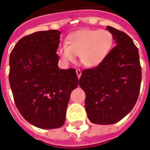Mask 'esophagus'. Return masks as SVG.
<instances>
[{
  "mask_svg": "<svg viewBox=\"0 0 150 150\" xmlns=\"http://www.w3.org/2000/svg\"><path fill=\"white\" fill-rule=\"evenodd\" d=\"M76 74H77L78 78L79 79L81 77V75H82V71L79 70V69H76Z\"/></svg>",
  "mask_w": 150,
  "mask_h": 150,
  "instance_id": "obj_1",
  "label": "esophagus"
}]
</instances>
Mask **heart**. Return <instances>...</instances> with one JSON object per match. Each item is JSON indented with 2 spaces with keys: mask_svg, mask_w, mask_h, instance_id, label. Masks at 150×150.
I'll list each match as a JSON object with an SVG mask.
<instances>
[{
  "mask_svg": "<svg viewBox=\"0 0 150 150\" xmlns=\"http://www.w3.org/2000/svg\"><path fill=\"white\" fill-rule=\"evenodd\" d=\"M67 45L60 46L57 54L64 63L80 61L86 67L96 68L108 56L114 43L112 34L106 29H82L67 36Z\"/></svg>",
  "mask_w": 150,
  "mask_h": 150,
  "instance_id": "obj_1",
  "label": "heart"
}]
</instances>
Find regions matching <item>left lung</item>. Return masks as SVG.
<instances>
[{
    "label": "left lung",
    "mask_w": 150,
    "mask_h": 150,
    "mask_svg": "<svg viewBox=\"0 0 150 150\" xmlns=\"http://www.w3.org/2000/svg\"><path fill=\"white\" fill-rule=\"evenodd\" d=\"M107 29L117 45L100 65L82 71L79 79L88 118L98 125L117 123L133 109L142 80L139 50L132 40L111 26Z\"/></svg>",
    "instance_id": "8db88e82"
}]
</instances>
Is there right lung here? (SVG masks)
Segmentation results:
<instances>
[{"instance_id": "add662e5", "label": "right lung", "mask_w": 150, "mask_h": 150, "mask_svg": "<svg viewBox=\"0 0 150 150\" xmlns=\"http://www.w3.org/2000/svg\"><path fill=\"white\" fill-rule=\"evenodd\" d=\"M60 35L54 29L24 36L9 58V82L15 105L28 122L43 129L64 124L71 93L79 85L75 70L58 68Z\"/></svg>"}]
</instances>
